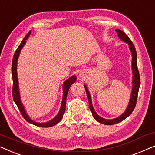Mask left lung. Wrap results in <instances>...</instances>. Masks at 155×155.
Returning a JSON list of instances; mask_svg holds the SVG:
<instances>
[{
	"instance_id": "8db88e82",
	"label": "left lung",
	"mask_w": 155,
	"mask_h": 155,
	"mask_svg": "<svg viewBox=\"0 0 155 155\" xmlns=\"http://www.w3.org/2000/svg\"><path fill=\"white\" fill-rule=\"evenodd\" d=\"M116 31L119 38L121 39L124 42H125L128 44V47L130 52H131L132 55V72H133V81H132V92L131 95H130V98L129 100V103L126 108L125 112L120 116L117 117V118L113 119H105L100 117L96 112H95L94 108L93 107L92 101H91V97L90 95V93H89L88 89L87 88L86 85H84L85 90H86L87 96H88V102H89V107H90L91 112H92L93 117L97 121L100 122V123L103 124L104 125H113V124L119 123V122L124 120L126 118L129 116L131 114L133 111H134L135 107L136 105V101L137 97H138V91L139 88H140V74H139V71L138 69V66H137V53L136 51V48H135L134 45L133 44L132 41H130L127 35H126L124 31L121 30L116 29Z\"/></svg>"
}]
</instances>
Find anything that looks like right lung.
Returning a JSON list of instances; mask_svg holds the SVG:
<instances>
[{"label": "right lung", "instance_id": "1", "mask_svg": "<svg viewBox=\"0 0 155 155\" xmlns=\"http://www.w3.org/2000/svg\"><path fill=\"white\" fill-rule=\"evenodd\" d=\"M31 34V31L28 33L26 36L24 38V39L21 41L20 45H19L17 49L15 51L13 56L12 59V81H13V86H12V97L13 100L15 104H17V106L18 107L19 110L20 111L21 115L25 118V119L29 123L34 124V125L36 126H39V127H51L56 125L57 124H58L61 120H62L63 114L65 112V109H66V101H67V95L68 93L69 89L70 88V86L77 81V77L76 76H72L70 78H69L68 79L65 81L64 84H63L62 88H63V97L62 100V104H61V107L60 109V111L58 113V114L52 119V120L45 122V123H38V122H36L32 120L29 118V117L28 116V114L26 112L24 107L22 103H21V98H20V95H19V84H18V78H17V60H18L19 53H20L21 50L22 49V48L26 43V40L28 38V37L29 36V35Z\"/></svg>", "mask_w": 155, "mask_h": 155}]
</instances>
